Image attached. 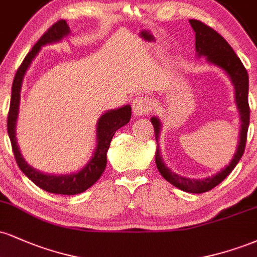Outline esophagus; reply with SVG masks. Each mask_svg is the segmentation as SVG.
Instances as JSON below:
<instances>
[{
	"label": "esophagus",
	"mask_w": 257,
	"mask_h": 257,
	"mask_svg": "<svg viewBox=\"0 0 257 257\" xmlns=\"http://www.w3.org/2000/svg\"><path fill=\"white\" fill-rule=\"evenodd\" d=\"M151 108V99L147 96H137L133 100V113L135 116H144V114L149 113Z\"/></svg>",
	"instance_id": "obj_1"
}]
</instances>
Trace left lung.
I'll return each mask as SVG.
<instances>
[{"label": "left lung", "instance_id": "left-lung-1", "mask_svg": "<svg viewBox=\"0 0 257 257\" xmlns=\"http://www.w3.org/2000/svg\"><path fill=\"white\" fill-rule=\"evenodd\" d=\"M190 24L196 32V52L198 57H206V61L210 64L216 65L221 70H223L228 77L231 78V82L234 87V98L235 104H237L238 112L240 116V132H239V141H238L237 151L233 156L232 161L225 169L215 174L214 176H209L205 179H190L184 178V176L178 175L168 168L164 164L163 159L161 157L159 147L156 151V166H157L158 172L161 175L170 182L173 186L178 187L179 190L185 191L188 193H203L208 192L215 186L220 184L222 180H225L227 176L237 166L239 159L243 156L244 150H245L246 144V135L247 128H249V119H250V108L249 102H247V91H249V76L241 64L240 59L237 57L232 47L227 43V41L213 30L210 26L205 25L204 23L199 20L191 19ZM151 123L155 129L156 141L158 143L159 133H161V120L157 117H152Z\"/></svg>", "mask_w": 257, "mask_h": 257}]
</instances>
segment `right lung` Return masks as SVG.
Instances as JSON below:
<instances>
[{
    "instance_id": "obj_1",
    "label": "right lung",
    "mask_w": 257,
    "mask_h": 257,
    "mask_svg": "<svg viewBox=\"0 0 257 257\" xmlns=\"http://www.w3.org/2000/svg\"><path fill=\"white\" fill-rule=\"evenodd\" d=\"M70 34L69 25L65 20H59L54 25L48 29L42 37L37 41V43L32 47V49L28 53L24 61L19 66L14 77L13 85H12V95L10 112H8L7 119V131L10 135L12 149H13L14 157L19 166L20 170L28 176L29 179L37 185L38 187L51 193L58 194H78L84 192L85 190L93 186L100 179L101 174L104 173L106 163H107V153L110 147L111 140L120 126L125 125L131 120L132 107L131 105H124L123 107H118L116 110H110L101 114L96 124V147L94 150L91 159L77 173H72L70 175H51L44 174L34 169L28 164V162L23 158L18 147L16 126L18 113H19L20 105V89H22L23 79L32 60L36 58L40 49L48 43L59 42Z\"/></svg>"
}]
</instances>
